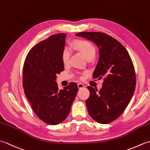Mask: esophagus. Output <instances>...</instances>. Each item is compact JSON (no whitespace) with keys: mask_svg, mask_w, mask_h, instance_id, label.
<instances>
[{"mask_svg":"<svg viewBox=\"0 0 150 150\" xmlns=\"http://www.w3.org/2000/svg\"><path fill=\"white\" fill-rule=\"evenodd\" d=\"M77 86H78V88L79 89H82V88H83L84 86V84H82V83H79L77 84Z\"/></svg>","mask_w":150,"mask_h":150,"instance_id":"esophagus-1","label":"esophagus"}]
</instances>
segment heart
<instances>
[{
  "label": "heart",
  "instance_id": "obj_1",
  "mask_svg": "<svg viewBox=\"0 0 150 150\" xmlns=\"http://www.w3.org/2000/svg\"><path fill=\"white\" fill-rule=\"evenodd\" d=\"M74 44L77 49L83 54L87 60H91L95 57L96 54V49L91 42L87 40H78L75 41ZM70 56H71V51L68 47H65L62 52V60L64 64H67L69 62Z\"/></svg>",
  "mask_w": 150,
  "mask_h": 150
}]
</instances>
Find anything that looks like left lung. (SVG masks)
<instances>
[{
    "label": "left lung",
    "mask_w": 150,
    "mask_h": 150,
    "mask_svg": "<svg viewBox=\"0 0 150 150\" xmlns=\"http://www.w3.org/2000/svg\"><path fill=\"white\" fill-rule=\"evenodd\" d=\"M93 41L99 48V59L93 74L103 79L99 91L88 86L90 97L86 101L90 116L96 122L108 124L120 116L134 93L136 75L128 51L119 41L102 32L75 35Z\"/></svg>",
    "instance_id": "obj_1"
}]
</instances>
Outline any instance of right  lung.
Here are the masks:
<instances>
[{"label":"right lung","instance_id":"right-lung-1","mask_svg":"<svg viewBox=\"0 0 150 150\" xmlns=\"http://www.w3.org/2000/svg\"><path fill=\"white\" fill-rule=\"evenodd\" d=\"M66 33L50 36L30 50L23 66L24 93L37 116L47 124L56 125L64 120L78 91L77 84L70 82L59 90L57 75L64 71L62 52Z\"/></svg>","mask_w":150,"mask_h":150}]
</instances>
